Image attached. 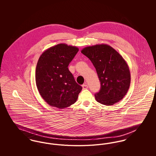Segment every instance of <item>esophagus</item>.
<instances>
[{"label": "esophagus", "instance_id": "esophagus-1", "mask_svg": "<svg viewBox=\"0 0 156 156\" xmlns=\"http://www.w3.org/2000/svg\"><path fill=\"white\" fill-rule=\"evenodd\" d=\"M88 85L87 83H85L83 85H82V88L83 89H88Z\"/></svg>", "mask_w": 156, "mask_h": 156}]
</instances>
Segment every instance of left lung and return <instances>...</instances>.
I'll return each instance as SVG.
<instances>
[{
	"instance_id": "1",
	"label": "left lung",
	"mask_w": 156,
	"mask_h": 156,
	"mask_svg": "<svg viewBox=\"0 0 156 156\" xmlns=\"http://www.w3.org/2000/svg\"><path fill=\"white\" fill-rule=\"evenodd\" d=\"M81 52L92 62L101 82V89L95 95L97 102L106 106L119 102L130 84L126 61L111 46L105 44L85 47Z\"/></svg>"
}]
</instances>
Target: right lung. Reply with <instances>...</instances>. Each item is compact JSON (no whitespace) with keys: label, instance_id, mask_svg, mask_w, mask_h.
Segmentation results:
<instances>
[{"label":"right lung","instance_id":"add662e5","mask_svg":"<svg viewBox=\"0 0 156 156\" xmlns=\"http://www.w3.org/2000/svg\"><path fill=\"white\" fill-rule=\"evenodd\" d=\"M79 51L78 47L61 43L40 55L36 69L37 89L51 106L66 108L76 101L81 86L75 81L68 66Z\"/></svg>","mask_w":156,"mask_h":156}]
</instances>
